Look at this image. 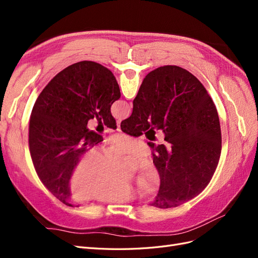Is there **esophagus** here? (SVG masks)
I'll return each instance as SVG.
<instances>
[{
	"label": "esophagus",
	"mask_w": 258,
	"mask_h": 258,
	"mask_svg": "<svg viewBox=\"0 0 258 258\" xmlns=\"http://www.w3.org/2000/svg\"><path fill=\"white\" fill-rule=\"evenodd\" d=\"M118 132H121V129H120V124L119 122H117V129H116Z\"/></svg>",
	"instance_id": "34e87169"
}]
</instances>
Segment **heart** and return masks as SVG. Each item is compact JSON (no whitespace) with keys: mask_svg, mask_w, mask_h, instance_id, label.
Returning a JSON list of instances; mask_svg holds the SVG:
<instances>
[{"mask_svg":"<svg viewBox=\"0 0 258 258\" xmlns=\"http://www.w3.org/2000/svg\"><path fill=\"white\" fill-rule=\"evenodd\" d=\"M145 145L129 137L115 138L102 153L92 150L77 162L69 181L70 192L76 200H95L102 204H123L141 196L142 189L155 190L160 185V174L152 160L139 165L137 183L118 178L123 159H138L145 154Z\"/></svg>","mask_w":258,"mask_h":258,"instance_id":"heart-1","label":"heart"}]
</instances>
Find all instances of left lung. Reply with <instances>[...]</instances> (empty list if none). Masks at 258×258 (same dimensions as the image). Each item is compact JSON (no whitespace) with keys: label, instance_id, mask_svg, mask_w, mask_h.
Returning a JSON list of instances; mask_svg holds the SVG:
<instances>
[{"label":"left lung","instance_id":"1","mask_svg":"<svg viewBox=\"0 0 258 258\" xmlns=\"http://www.w3.org/2000/svg\"><path fill=\"white\" fill-rule=\"evenodd\" d=\"M120 98L110 70L93 61L66 68L40 93L31 113L29 148L42 183L62 204H70L69 181L82 156L103 138L89 131L96 117L116 129L112 104Z\"/></svg>","mask_w":258,"mask_h":258}]
</instances>
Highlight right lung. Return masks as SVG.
<instances>
[{
  "mask_svg": "<svg viewBox=\"0 0 258 258\" xmlns=\"http://www.w3.org/2000/svg\"><path fill=\"white\" fill-rule=\"evenodd\" d=\"M152 126L165 132L166 143L153 146L160 186L151 206L174 208L196 197L212 178L222 151L220 118L196 76L165 66L145 76L131 116L120 123L134 137Z\"/></svg>",
  "mask_w": 258,
  "mask_h": 258,
  "instance_id": "right-lung-1",
  "label": "right lung"
}]
</instances>
